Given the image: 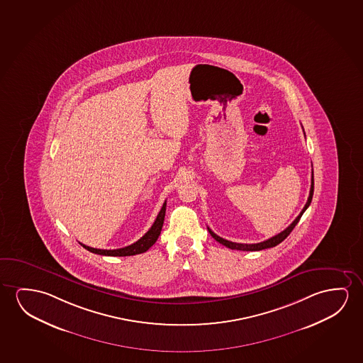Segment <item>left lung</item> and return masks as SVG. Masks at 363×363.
Here are the masks:
<instances>
[{"label":"left lung","mask_w":363,"mask_h":363,"mask_svg":"<svg viewBox=\"0 0 363 363\" xmlns=\"http://www.w3.org/2000/svg\"><path fill=\"white\" fill-rule=\"evenodd\" d=\"M313 189H315V181H313V171H312V179H311V189H310V196H308V200L306 202L305 207H303V210L301 211L300 215L296 217V220H294L291 225H289L286 230L279 233V235H276V236L271 237V238H268L266 241L259 242V243H237V242H231L227 241L225 238H222V237L217 236L215 232L210 230L208 227V232L211 233V236L215 238L216 241L220 242L221 245L223 246H226V247L231 248V250H238V251H261V250H266V248L274 247V246H277L279 243L284 241V238H287L289 233L292 232L294 226L298 223L300 221L301 217L303 215V212H305L307 208H308V206L311 205V201H312V196H313Z\"/></svg>","instance_id":"8db88e82"}]
</instances>
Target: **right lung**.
Returning <instances> with one entry per match:
<instances>
[{
    "mask_svg": "<svg viewBox=\"0 0 363 363\" xmlns=\"http://www.w3.org/2000/svg\"><path fill=\"white\" fill-rule=\"evenodd\" d=\"M164 213H166V201H164L161 211L158 212L157 217H156V220L153 222L152 226L145 233V236H142L138 241L132 243V245L127 246V247L117 248V250H100V248L86 246V245L81 243V242H79V245L82 247L86 248L89 252L97 253V255H102V256H116V257L118 256V257H123V256H135V255L146 252L148 248L153 246L155 242L157 241L158 236H160L161 230H162Z\"/></svg>",
    "mask_w": 363,
    "mask_h": 363,
    "instance_id": "obj_1",
    "label": "right lung"
}]
</instances>
